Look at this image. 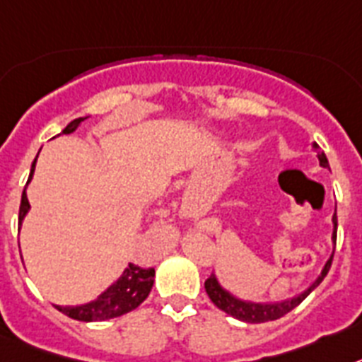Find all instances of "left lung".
<instances>
[{"label": "left lung", "mask_w": 362, "mask_h": 362, "mask_svg": "<svg viewBox=\"0 0 362 362\" xmlns=\"http://www.w3.org/2000/svg\"><path fill=\"white\" fill-rule=\"evenodd\" d=\"M310 148H313V151H315L316 157H318V160H320L322 168H329V163H327V159H325V155H324V151L320 149V146L316 144V142H313V144H310ZM331 222H333V233H331L333 252H331L329 259L325 261L324 268H322V272H320V276L316 277L315 281L310 283L305 291L301 292V294H296V296H292V298H288V300H283V301L240 300V298H237L235 294H231V292H229L226 286H222V283L218 281V277L213 274V276L209 277L207 281H205V291H207L211 301H213L214 305H216L220 310L228 313L229 316L237 318V320L247 322V324H262V322L277 320V318L285 316L286 313H291L294 307L300 305L301 301L305 300L307 296H309L310 292L315 291L316 286L324 281V277L327 276V272H329L331 261H333V253H335V244H337V211H335V214H333V220H331Z\"/></svg>", "instance_id": "left-lung-1"}]
</instances>
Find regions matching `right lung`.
Here are the masks:
<instances>
[{"instance_id":"obj_1","label":"right lung","mask_w":362,"mask_h":362,"mask_svg":"<svg viewBox=\"0 0 362 362\" xmlns=\"http://www.w3.org/2000/svg\"><path fill=\"white\" fill-rule=\"evenodd\" d=\"M88 116L77 118V120L70 122V124L62 129L61 134H70L79 127ZM38 157V155H37ZM35 166H37V159L31 166V174L27 179V185L31 183L33 174H35ZM31 211L29 199H27V192L23 190L22 203H20V229H22L23 218ZM155 281V270L153 268H142L131 264L122 272V276L116 279L110 286H107L105 291L101 292L98 298L92 301L81 303V305H55L62 315L70 316L74 320L79 322H103L116 318V316L127 315L133 309L142 303L151 292V286Z\"/></svg>"}]
</instances>
